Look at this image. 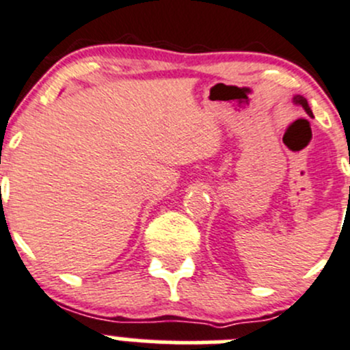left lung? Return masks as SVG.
<instances>
[{"mask_svg": "<svg viewBox=\"0 0 350 350\" xmlns=\"http://www.w3.org/2000/svg\"><path fill=\"white\" fill-rule=\"evenodd\" d=\"M295 103H296V105H301V107L305 108V111L308 113L310 116H313L312 109H310V107H308V101H306L305 98H303V96H295Z\"/></svg>", "mask_w": 350, "mask_h": 350, "instance_id": "left-lung-1", "label": "left lung"}]
</instances>
